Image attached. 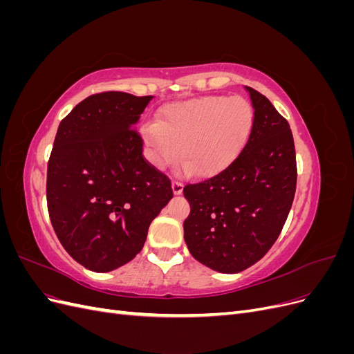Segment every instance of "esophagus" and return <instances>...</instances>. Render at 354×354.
<instances>
[{"mask_svg": "<svg viewBox=\"0 0 354 354\" xmlns=\"http://www.w3.org/2000/svg\"><path fill=\"white\" fill-rule=\"evenodd\" d=\"M171 187H173L174 195H181V192H183V185H181L180 181H173V183H171Z\"/></svg>", "mask_w": 354, "mask_h": 354, "instance_id": "34e87169", "label": "esophagus"}]
</instances>
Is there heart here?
I'll list each match as a JSON object with an SVG mask.
<instances>
[{
    "mask_svg": "<svg viewBox=\"0 0 354 354\" xmlns=\"http://www.w3.org/2000/svg\"><path fill=\"white\" fill-rule=\"evenodd\" d=\"M254 127L252 104L243 97L203 95L164 106L158 121L142 125L151 162L164 169L181 156V171L208 177L229 167Z\"/></svg>",
    "mask_w": 354,
    "mask_h": 354,
    "instance_id": "1",
    "label": "heart"
}]
</instances>
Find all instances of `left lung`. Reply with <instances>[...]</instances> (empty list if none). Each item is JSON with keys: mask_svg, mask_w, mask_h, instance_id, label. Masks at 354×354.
Instances as JSON below:
<instances>
[{"mask_svg": "<svg viewBox=\"0 0 354 354\" xmlns=\"http://www.w3.org/2000/svg\"><path fill=\"white\" fill-rule=\"evenodd\" d=\"M254 127L243 151L220 174L183 189L190 203L185 241L199 263L239 273L272 248L297 186L295 147L288 121L251 87Z\"/></svg>", "mask_w": 354, "mask_h": 354, "instance_id": "left-lung-1", "label": "left lung"}]
</instances>
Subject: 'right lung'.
<instances>
[{"label": "right lung", "mask_w": 354, "mask_h": 354, "mask_svg": "<svg viewBox=\"0 0 354 354\" xmlns=\"http://www.w3.org/2000/svg\"><path fill=\"white\" fill-rule=\"evenodd\" d=\"M153 97L106 91L78 103L57 128L47 205L60 243L93 272H112L142 251L169 199V178L143 158L136 130Z\"/></svg>", "instance_id": "obj_1"}]
</instances>
